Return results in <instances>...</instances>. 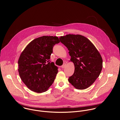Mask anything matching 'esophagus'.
<instances>
[{
  "label": "esophagus",
  "mask_w": 120,
  "mask_h": 120,
  "mask_svg": "<svg viewBox=\"0 0 120 120\" xmlns=\"http://www.w3.org/2000/svg\"><path fill=\"white\" fill-rule=\"evenodd\" d=\"M66 65V64L65 63H64V64H63V65L61 66V68H64L65 67Z\"/></svg>",
  "instance_id": "34e87169"
}]
</instances>
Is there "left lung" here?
I'll return each instance as SVG.
<instances>
[{
    "label": "left lung",
    "mask_w": 120,
    "mask_h": 120,
    "mask_svg": "<svg viewBox=\"0 0 120 120\" xmlns=\"http://www.w3.org/2000/svg\"><path fill=\"white\" fill-rule=\"evenodd\" d=\"M59 39L69 50L71 61L75 66L69 82L78 90L88 88L101 71L102 59L100 53L89 39L81 35L68 34Z\"/></svg>",
    "instance_id": "8db88e82"
}]
</instances>
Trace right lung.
I'll return each mask as SVG.
<instances>
[{
    "label": "right lung",
    "instance_id": "1",
    "mask_svg": "<svg viewBox=\"0 0 120 120\" xmlns=\"http://www.w3.org/2000/svg\"><path fill=\"white\" fill-rule=\"evenodd\" d=\"M60 42L56 36H44L31 41L21 53L18 61L19 76L32 91H46L53 83L58 68L50 62L54 45Z\"/></svg>",
    "mask_w": 120,
    "mask_h": 120
}]
</instances>
